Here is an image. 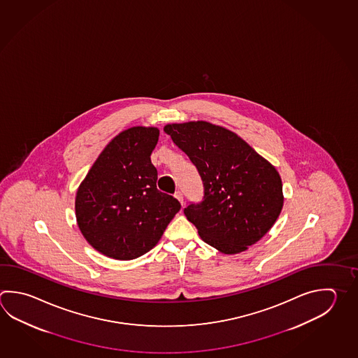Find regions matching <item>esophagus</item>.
I'll return each mask as SVG.
<instances>
[{"label": "esophagus", "instance_id": "obj_1", "mask_svg": "<svg viewBox=\"0 0 358 358\" xmlns=\"http://www.w3.org/2000/svg\"><path fill=\"white\" fill-rule=\"evenodd\" d=\"M175 197L181 203V205H183V194L181 191H176Z\"/></svg>", "mask_w": 358, "mask_h": 358}]
</instances>
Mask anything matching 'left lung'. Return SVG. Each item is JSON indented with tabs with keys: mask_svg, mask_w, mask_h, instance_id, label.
I'll list each match as a JSON object with an SVG mask.
<instances>
[{
	"mask_svg": "<svg viewBox=\"0 0 358 358\" xmlns=\"http://www.w3.org/2000/svg\"><path fill=\"white\" fill-rule=\"evenodd\" d=\"M164 131L203 180V200L183 213L203 242L225 255L257 243L282 209L276 169L236 133L208 122L169 124Z\"/></svg>",
	"mask_w": 358,
	"mask_h": 358,
	"instance_id": "left-lung-1",
	"label": "left lung"
}]
</instances>
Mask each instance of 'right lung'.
Returning a JSON list of instances; mask_svg holds the SVG:
<instances>
[{
	"label": "right lung",
	"mask_w": 358,
	"mask_h": 358,
	"mask_svg": "<svg viewBox=\"0 0 358 358\" xmlns=\"http://www.w3.org/2000/svg\"><path fill=\"white\" fill-rule=\"evenodd\" d=\"M158 136V129L144 127L116 135L77 191L78 228L110 258L128 261L149 252L181 209L177 199L157 189L150 155Z\"/></svg>",
	"instance_id": "obj_1"
}]
</instances>
